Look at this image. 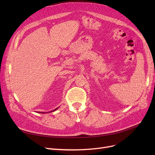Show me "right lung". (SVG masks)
<instances>
[{"instance_id":"obj_1","label":"right lung","mask_w":155,"mask_h":155,"mask_svg":"<svg viewBox=\"0 0 155 155\" xmlns=\"http://www.w3.org/2000/svg\"><path fill=\"white\" fill-rule=\"evenodd\" d=\"M58 108H59V107H58V108H56V109H54V110L53 111H55V110H57V109H58ZM53 111H51V112H53ZM41 113H44V112H41Z\"/></svg>"}]
</instances>
